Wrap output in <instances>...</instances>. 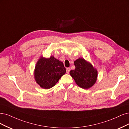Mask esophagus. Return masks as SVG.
<instances>
[{
    "mask_svg": "<svg viewBox=\"0 0 129 129\" xmlns=\"http://www.w3.org/2000/svg\"><path fill=\"white\" fill-rule=\"evenodd\" d=\"M66 73H67L68 74V73H69V72H70V69L69 68H66Z\"/></svg>",
    "mask_w": 129,
    "mask_h": 129,
    "instance_id": "34e87169",
    "label": "esophagus"
}]
</instances>
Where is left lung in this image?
I'll return each instance as SVG.
<instances>
[{
  "label": "left lung",
  "instance_id": "obj_1",
  "mask_svg": "<svg viewBox=\"0 0 129 129\" xmlns=\"http://www.w3.org/2000/svg\"><path fill=\"white\" fill-rule=\"evenodd\" d=\"M74 65L75 70H71L70 74L78 86L84 89L93 86L97 79V70L91 63L82 58L75 60Z\"/></svg>",
  "mask_w": 129,
  "mask_h": 129
}]
</instances>
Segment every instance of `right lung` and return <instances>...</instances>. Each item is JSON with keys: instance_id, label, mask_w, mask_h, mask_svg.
Returning a JSON list of instances; mask_svg holds the SVG:
<instances>
[{"instance_id": "add662e5", "label": "right lung", "mask_w": 129, "mask_h": 129, "mask_svg": "<svg viewBox=\"0 0 129 129\" xmlns=\"http://www.w3.org/2000/svg\"><path fill=\"white\" fill-rule=\"evenodd\" d=\"M65 73L63 62L51 56L48 58L40 57L36 64L34 75L40 87L48 89L54 87Z\"/></svg>"}]
</instances>
